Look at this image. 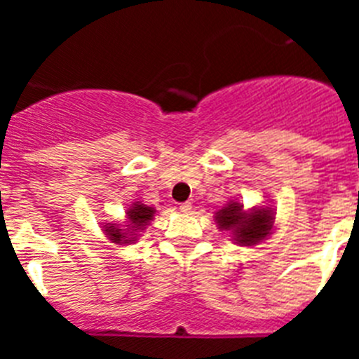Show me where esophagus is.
Here are the masks:
<instances>
[{"instance_id":"34e87169","label":"esophagus","mask_w":359,"mask_h":359,"mask_svg":"<svg viewBox=\"0 0 359 359\" xmlns=\"http://www.w3.org/2000/svg\"><path fill=\"white\" fill-rule=\"evenodd\" d=\"M180 210H182L183 214H189V212L192 210V203H190V201L182 203V205H180Z\"/></svg>"}]
</instances>
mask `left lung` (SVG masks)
<instances>
[{"label": "left lung", "mask_w": 359, "mask_h": 359, "mask_svg": "<svg viewBox=\"0 0 359 359\" xmlns=\"http://www.w3.org/2000/svg\"><path fill=\"white\" fill-rule=\"evenodd\" d=\"M273 212L269 208H253L244 212L243 205L231 201L228 207L215 214L219 228L233 231V237L243 246H253L261 243L273 228Z\"/></svg>", "instance_id": "obj_1"}]
</instances>
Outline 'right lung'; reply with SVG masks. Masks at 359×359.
Listing matches in <instances>:
<instances>
[{"instance_id":"obj_1","label":"right lung","mask_w":359,"mask_h":359,"mask_svg":"<svg viewBox=\"0 0 359 359\" xmlns=\"http://www.w3.org/2000/svg\"><path fill=\"white\" fill-rule=\"evenodd\" d=\"M154 208L147 207L144 203L136 201L131 208L128 210V219H129V224H128V230H122L118 228L116 224H107L106 226V233L109 236V239L116 244H128L131 241H136V233L135 231H142L144 230L145 224H149V221H152V215H154ZM130 233L128 234L127 231Z\"/></svg>"}]
</instances>
